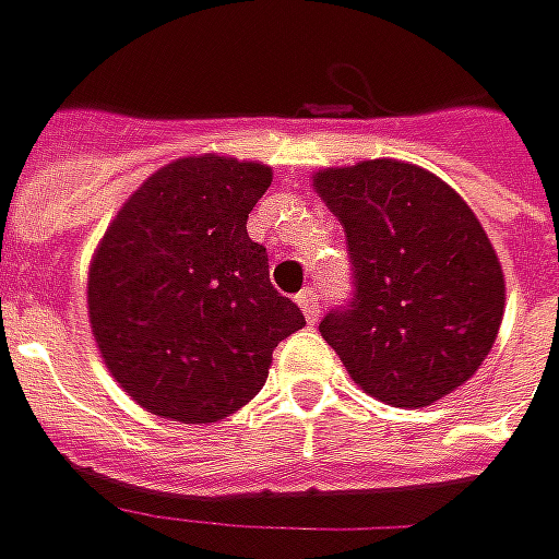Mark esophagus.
<instances>
[{
	"mask_svg": "<svg viewBox=\"0 0 559 559\" xmlns=\"http://www.w3.org/2000/svg\"><path fill=\"white\" fill-rule=\"evenodd\" d=\"M298 308L308 317V323H313L320 317V295L313 289H301L298 292Z\"/></svg>",
	"mask_w": 559,
	"mask_h": 559,
	"instance_id": "obj_1",
	"label": "esophagus"
}]
</instances>
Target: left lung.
<instances>
[{
    "label": "left lung",
    "mask_w": 559,
    "mask_h": 559,
    "mask_svg": "<svg viewBox=\"0 0 559 559\" xmlns=\"http://www.w3.org/2000/svg\"><path fill=\"white\" fill-rule=\"evenodd\" d=\"M352 254L355 298L320 335L367 395L426 407L483 367L504 273L469 204L417 164L376 158L313 174Z\"/></svg>",
    "instance_id": "8db88e82"
}]
</instances>
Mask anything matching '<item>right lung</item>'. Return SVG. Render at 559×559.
I'll return each instance as SVG.
<instances>
[{
    "label": "right lung",
    "mask_w": 559,
    "mask_h": 559,
    "mask_svg": "<svg viewBox=\"0 0 559 559\" xmlns=\"http://www.w3.org/2000/svg\"><path fill=\"white\" fill-rule=\"evenodd\" d=\"M267 164L199 155L123 202L90 264V323L105 367L155 417L217 423L261 392L273 348L305 326L270 286L248 214Z\"/></svg>",
    "instance_id": "1"
}]
</instances>
